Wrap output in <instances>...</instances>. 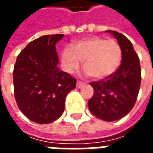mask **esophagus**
Returning a JSON list of instances; mask_svg holds the SVG:
<instances>
[{
	"mask_svg": "<svg viewBox=\"0 0 153 153\" xmlns=\"http://www.w3.org/2000/svg\"><path fill=\"white\" fill-rule=\"evenodd\" d=\"M84 85V83L83 82H81V81H78L77 82V84H76V87L78 88H82V87Z\"/></svg>",
	"mask_w": 153,
	"mask_h": 153,
	"instance_id": "34e87169",
	"label": "esophagus"
}]
</instances>
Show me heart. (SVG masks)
Wrapping results in <instances>:
<instances>
[{"label":"heart","instance_id":"heart-1","mask_svg":"<svg viewBox=\"0 0 153 153\" xmlns=\"http://www.w3.org/2000/svg\"><path fill=\"white\" fill-rule=\"evenodd\" d=\"M121 48L115 40L92 37L76 42L73 49L65 48L61 53V65L68 74H74L83 61L87 74L95 79L112 75L121 61Z\"/></svg>","mask_w":153,"mask_h":153}]
</instances>
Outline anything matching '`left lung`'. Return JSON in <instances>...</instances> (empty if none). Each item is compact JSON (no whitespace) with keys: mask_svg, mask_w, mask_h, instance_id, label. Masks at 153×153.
<instances>
[{"mask_svg":"<svg viewBox=\"0 0 153 153\" xmlns=\"http://www.w3.org/2000/svg\"><path fill=\"white\" fill-rule=\"evenodd\" d=\"M105 32L118 41L121 64L112 75L90 83L94 93L88 105L97 118L111 122L125 117L134 106L141 84V68L131 42L118 32Z\"/></svg>","mask_w":153,"mask_h":153,"instance_id":"8db88e82","label":"left lung"}]
</instances>
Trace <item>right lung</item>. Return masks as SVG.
Wrapping results in <instances>:
<instances>
[{
    "mask_svg": "<svg viewBox=\"0 0 153 153\" xmlns=\"http://www.w3.org/2000/svg\"><path fill=\"white\" fill-rule=\"evenodd\" d=\"M64 34L44 35L19 53L13 71L15 101L23 114L38 124H49L65 111L67 94L76 79L58 68L56 44Z\"/></svg>",
    "mask_w": 153,
    "mask_h": 153,
    "instance_id": "add662e5",
    "label": "right lung"
}]
</instances>
